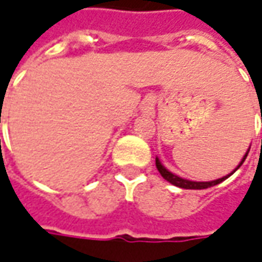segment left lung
Returning a JSON list of instances; mask_svg holds the SVG:
<instances>
[{"label":"left lung","mask_w":262,"mask_h":262,"mask_svg":"<svg viewBox=\"0 0 262 262\" xmlns=\"http://www.w3.org/2000/svg\"><path fill=\"white\" fill-rule=\"evenodd\" d=\"M248 152H250V149H248ZM248 152L244 155L243 161L239 162V165L236 166L235 170L243 165L244 161H245V158L248 156ZM156 168H158V170H159V173L163 176V179H166L169 183L175 185V186H178V188H183V189H206V188L215 186V185H218V183H221L222 181H225L227 178H229V176L235 172V170H234V172H231L229 175L224 176V178H220V179H216V181H211V182H195V181H189V179H183V178H181V176H176L175 173L169 172L168 169L162 165L161 161H159V158H156Z\"/></svg>","instance_id":"8db88e82"}]
</instances>
